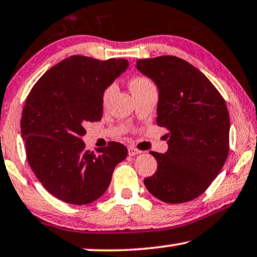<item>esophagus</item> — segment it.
Wrapping results in <instances>:
<instances>
[{"label": "esophagus", "instance_id": "1", "mask_svg": "<svg viewBox=\"0 0 257 257\" xmlns=\"http://www.w3.org/2000/svg\"><path fill=\"white\" fill-rule=\"evenodd\" d=\"M128 154L131 156H136V155H139V154H141V150L136 149L135 147H129V148H128Z\"/></svg>", "mask_w": 257, "mask_h": 257}]
</instances>
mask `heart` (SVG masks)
Here are the masks:
<instances>
[{
	"label": "heart",
	"mask_w": 257,
	"mask_h": 257,
	"mask_svg": "<svg viewBox=\"0 0 257 257\" xmlns=\"http://www.w3.org/2000/svg\"><path fill=\"white\" fill-rule=\"evenodd\" d=\"M152 84H153L152 81H150L149 78L143 77V76H136L131 81V88H132L133 93H134V91L141 90V89L148 87V85H152ZM114 88H115L114 85H109V87L105 89L104 93H103V101L104 102L111 96L112 93H114Z\"/></svg>",
	"instance_id": "heart-1"
}]
</instances>
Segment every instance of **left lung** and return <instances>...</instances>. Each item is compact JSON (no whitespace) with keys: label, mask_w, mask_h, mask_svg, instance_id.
I'll list each match as a JSON object with an SVG mask.
<instances>
[{"label":"left lung","mask_w":257,"mask_h":257,"mask_svg":"<svg viewBox=\"0 0 257 257\" xmlns=\"http://www.w3.org/2000/svg\"><path fill=\"white\" fill-rule=\"evenodd\" d=\"M136 68L159 89L156 123L168 131V150L150 152L157 170L145 186L163 202H188L207 190L227 160V104L200 70L179 57L138 60Z\"/></svg>","instance_id":"left-lung-1"}]
</instances>
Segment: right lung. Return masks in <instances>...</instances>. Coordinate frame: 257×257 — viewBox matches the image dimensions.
Wrapping results in <instances>:
<instances>
[{
    "mask_svg": "<svg viewBox=\"0 0 257 257\" xmlns=\"http://www.w3.org/2000/svg\"><path fill=\"white\" fill-rule=\"evenodd\" d=\"M129 63L74 56L50 68L34 85L21 118L29 166L51 195L70 204L100 198L110 184L115 167L128 155L121 143L84 149V125L103 112V93Z\"/></svg>",
    "mask_w": 257,
    "mask_h": 257,
    "instance_id": "add662e5",
    "label": "right lung"
}]
</instances>
